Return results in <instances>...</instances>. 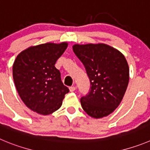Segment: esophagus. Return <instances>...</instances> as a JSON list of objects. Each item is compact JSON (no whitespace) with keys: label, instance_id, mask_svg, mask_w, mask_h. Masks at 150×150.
<instances>
[{"label":"esophagus","instance_id":"34e87169","mask_svg":"<svg viewBox=\"0 0 150 150\" xmlns=\"http://www.w3.org/2000/svg\"><path fill=\"white\" fill-rule=\"evenodd\" d=\"M75 89H76V87H75V86H70V87H69V91H70V92H74Z\"/></svg>","mask_w":150,"mask_h":150}]
</instances>
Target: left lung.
Returning a JSON list of instances; mask_svg holds the SVG:
<instances>
[{
	"label": "left lung",
	"mask_w": 150,
	"mask_h": 150,
	"mask_svg": "<svg viewBox=\"0 0 150 150\" xmlns=\"http://www.w3.org/2000/svg\"><path fill=\"white\" fill-rule=\"evenodd\" d=\"M72 49L90 80V92L81 99L82 108L94 118L109 115L119 106L128 86L129 69L125 57L105 43L75 44Z\"/></svg>",
	"instance_id": "8db88e82"
}]
</instances>
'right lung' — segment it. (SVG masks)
<instances>
[{
  "label": "right lung",
  "instance_id": "obj_1",
  "mask_svg": "<svg viewBox=\"0 0 150 150\" xmlns=\"http://www.w3.org/2000/svg\"><path fill=\"white\" fill-rule=\"evenodd\" d=\"M68 47V43H46L32 46L17 56L12 75L19 96L28 108L47 115L61 107L69 92L61 79L54 64Z\"/></svg>",
  "mask_w": 150,
  "mask_h": 150
}]
</instances>
